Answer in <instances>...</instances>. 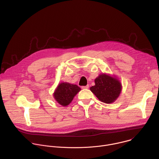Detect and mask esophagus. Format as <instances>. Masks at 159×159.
<instances>
[{
  "label": "esophagus",
  "instance_id": "1",
  "mask_svg": "<svg viewBox=\"0 0 159 159\" xmlns=\"http://www.w3.org/2000/svg\"><path fill=\"white\" fill-rule=\"evenodd\" d=\"M89 85H85V86H82V89H89Z\"/></svg>",
  "mask_w": 159,
  "mask_h": 159
}]
</instances>
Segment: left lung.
<instances>
[{
	"mask_svg": "<svg viewBox=\"0 0 159 159\" xmlns=\"http://www.w3.org/2000/svg\"><path fill=\"white\" fill-rule=\"evenodd\" d=\"M95 85L90 87L92 93L98 99L104 103L115 102L121 91V84L115 77L102 74L95 80Z\"/></svg>",
	"mask_w": 159,
	"mask_h": 159,
	"instance_id": "8db88e82",
	"label": "left lung"
}]
</instances>
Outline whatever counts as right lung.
Listing matches in <instances>:
<instances>
[{
	"label": "right lung",
	"mask_w": 159,
	"mask_h": 159,
	"mask_svg": "<svg viewBox=\"0 0 159 159\" xmlns=\"http://www.w3.org/2000/svg\"><path fill=\"white\" fill-rule=\"evenodd\" d=\"M81 89L77 85L68 82L60 83L55 89L53 96L56 101L62 106L69 105Z\"/></svg>",
	"instance_id": "obj_1"
}]
</instances>
